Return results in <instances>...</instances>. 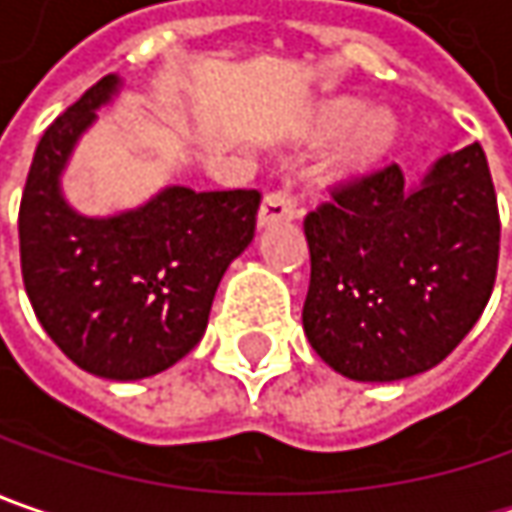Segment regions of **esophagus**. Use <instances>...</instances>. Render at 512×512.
I'll return each mask as SVG.
<instances>
[{"mask_svg": "<svg viewBox=\"0 0 512 512\" xmlns=\"http://www.w3.org/2000/svg\"><path fill=\"white\" fill-rule=\"evenodd\" d=\"M295 214H298L295 197L286 189H272L260 203L257 220H260V226H269V223H278V220H292Z\"/></svg>", "mask_w": 512, "mask_h": 512, "instance_id": "esophagus-1", "label": "esophagus"}]
</instances>
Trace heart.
<instances>
[{
    "mask_svg": "<svg viewBox=\"0 0 512 512\" xmlns=\"http://www.w3.org/2000/svg\"><path fill=\"white\" fill-rule=\"evenodd\" d=\"M358 102L341 100L335 102L329 111H326V128L335 131V128H344L349 120H355L358 114ZM392 134H395V125H392V117L384 114V111H372V114H364L358 123L352 125V131L346 134L344 145H341V166L346 168H364L369 163H375L384 151L392 143Z\"/></svg>",
    "mask_w": 512,
    "mask_h": 512,
    "instance_id": "heart-1",
    "label": "heart"
}]
</instances>
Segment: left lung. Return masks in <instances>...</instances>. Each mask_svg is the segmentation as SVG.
Returning a JSON list of instances; mask_svg holds the SVG:
<instances>
[{
  "instance_id": "obj_1",
  "label": "left lung",
  "mask_w": 512,
  "mask_h": 512,
  "mask_svg": "<svg viewBox=\"0 0 512 512\" xmlns=\"http://www.w3.org/2000/svg\"><path fill=\"white\" fill-rule=\"evenodd\" d=\"M329 194L303 220L312 349L355 381L441 364L481 318L499 269V200L484 148L441 157L415 189L387 163Z\"/></svg>"
}]
</instances>
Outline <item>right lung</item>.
Listing matches in <instances>:
<instances>
[{"mask_svg": "<svg viewBox=\"0 0 512 512\" xmlns=\"http://www.w3.org/2000/svg\"><path fill=\"white\" fill-rule=\"evenodd\" d=\"M114 91L117 77H102L45 128L19 203V260L51 341L85 372L137 381L203 338L223 272L255 237L260 191L174 186L120 217L71 212L59 171Z\"/></svg>", "mask_w": 512, "mask_h": 512, "instance_id": "right-lung-1", "label": "right lung"}]
</instances>
